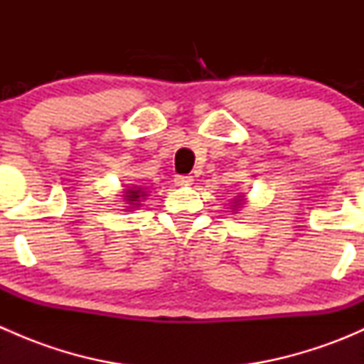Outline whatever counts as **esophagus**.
<instances>
[{
  "label": "esophagus",
  "instance_id": "esophagus-1",
  "mask_svg": "<svg viewBox=\"0 0 364 364\" xmlns=\"http://www.w3.org/2000/svg\"><path fill=\"white\" fill-rule=\"evenodd\" d=\"M176 186H190L193 183L192 176H176L174 178Z\"/></svg>",
  "mask_w": 364,
  "mask_h": 364
}]
</instances>
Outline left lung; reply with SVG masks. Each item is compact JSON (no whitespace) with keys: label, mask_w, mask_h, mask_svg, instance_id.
Segmentation results:
<instances>
[{"label":"left lung","mask_w":364,"mask_h":364,"mask_svg":"<svg viewBox=\"0 0 364 364\" xmlns=\"http://www.w3.org/2000/svg\"><path fill=\"white\" fill-rule=\"evenodd\" d=\"M243 204H247V197L245 196H236V199L232 200V211H240V208H243Z\"/></svg>","instance_id":"left-lung-1"}]
</instances>
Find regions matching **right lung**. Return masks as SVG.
Instances as JSON below:
<instances>
[{
    "mask_svg": "<svg viewBox=\"0 0 364 364\" xmlns=\"http://www.w3.org/2000/svg\"><path fill=\"white\" fill-rule=\"evenodd\" d=\"M146 197H148L146 190L137 185L127 186V188L121 192V199H123L124 203L123 208H127V211H130V209H137L139 205H141V199H146Z\"/></svg>",
    "mask_w": 364,
    "mask_h": 364,
    "instance_id": "right-lung-1",
    "label": "right lung"
}]
</instances>
